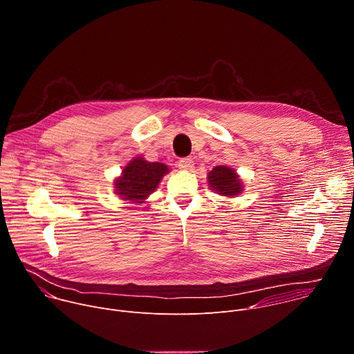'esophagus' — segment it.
<instances>
[{
    "mask_svg": "<svg viewBox=\"0 0 354 354\" xmlns=\"http://www.w3.org/2000/svg\"><path fill=\"white\" fill-rule=\"evenodd\" d=\"M178 167H179V169H182V171H192L193 167H194V162H193L190 158H182V160L178 162Z\"/></svg>",
    "mask_w": 354,
    "mask_h": 354,
    "instance_id": "1",
    "label": "esophagus"
}]
</instances>
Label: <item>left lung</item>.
Wrapping results in <instances>:
<instances>
[{
  "label": "left lung",
  "instance_id": "left-lung-1",
  "mask_svg": "<svg viewBox=\"0 0 354 354\" xmlns=\"http://www.w3.org/2000/svg\"><path fill=\"white\" fill-rule=\"evenodd\" d=\"M207 182L212 190L225 197H235L243 192V182L235 169L227 165L214 167L207 174Z\"/></svg>",
  "mask_w": 354,
  "mask_h": 354
}]
</instances>
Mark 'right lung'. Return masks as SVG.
Instances as JSON below:
<instances>
[{"label":"right lung","instance_id":"1","mask_svg":"<svg viewBox=\"0 0 354 354\" xmlns=\"http://www.w3.org/2000/svg\"><path fill=\"white\" fill-rule=\"evenodd\" d=\"M168 172V165L162 162H148L142 157H134L115 179V193L129 203L142 205Z\"/></svg>","mask_w":354,"mask_h":354}]
</instances>
